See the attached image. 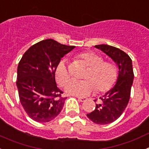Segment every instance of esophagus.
Instances as JSON below:
<instances>
[{
    "label": "esophagus",
    "instance_id": "obj_1",
    "mask_svg": "<svg viewBox=\"0 0 149 149\" xmlns=\"http://www.w3.org/2000/svg\"><path fill=\"white\" fill-rule=\"evenodd\" d=\"M78 98V100L81 101V102H84V101L87 100V98Z\"/></svg>",
    "mask_w": 149,
    "mask_h": 149
}]
</instances>
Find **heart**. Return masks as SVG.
<instances>
[{"mask_svg": "<svg viewBox=\"0 0 149 149\" xmlns=\"http://www.w3.org/2000/svg\"><path fill=\"white\" fill-rule=\"evenodd\" d=\"M75 59L87 66L84 81H72L65 86L68 94L76 96H86L96 89L98 93L108 92L114 86L118 78V68L111 61H104L103 57L91 51L77 54ZM56 80L60 86H64L71 78L64 61H60L55 70Z\"/></svg>", "mask_w": 149, "mask_h": 149, "instance_id": "1", "label": "heart"}]
</instances>
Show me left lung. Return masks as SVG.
<instances>
[{
  "label": "left lung",
  "mask_w": 149,
  "mask_h": 149,
  "mask_svg": "<svg viewBox=\"0 0 149 149\" xmlns=\"http://www.w3.org/2000/svg\"><path fill=\"white\" fill-rule=\"evenodd\" d=\"M95 47L111 57L119 67V76L115 86L103 97H100V103L96 104L93 112L86 114L94 123L107 125L119 119L128 104L134 76L132 60L125 52L113 46L98 45Z\"/></svg>",
  "instance_id": "1"
}]
</instances>
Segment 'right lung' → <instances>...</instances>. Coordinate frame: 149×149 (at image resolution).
<instances>
[{"label":"right lung","mask_w":149,"mask_h":149,"mask_svg":"<svg viewBox=\"0 0 149 149\" xmlns=\"http://www.w3.org/2000/svg\"><path fill=\"white\" fill-rule=\"evenodd\" d=\"M74 48L48 39L24 54L18 65L16 85L21 104L33 120L48 122L60 114L66 98L56 86L55 70L62 57Z\"/></svg>","instance_id":"obj_1"}]
</instances>
